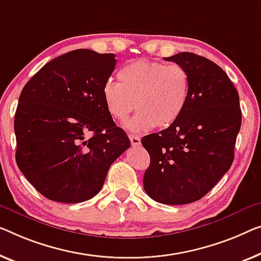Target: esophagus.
I'll return each mask as SVG.
<instances>
[{"label":"esophagus","mask_w":261,"mask_h":261,"mask_svg":"<svg viewBox=\"0 0 261 261\" xmlns=\"http://www.w3.org/2000/svg\"><path fill=\"white\" fill-rule=\"evenodd\" d=\"M129 138H130V142L134 146H138L141 145V138L138 137V136L136 135H129Z\"/></svg>","instance_id":"1"}]
</instances>
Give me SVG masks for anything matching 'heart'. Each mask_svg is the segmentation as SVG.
<instances>
[{"label":"heart","instance_id":"heart-1","mask_svg":"<svg viewBox=\"0 0 261 261\" xmlns=\"http://www.w3.org/2000/svg\"><path fill=\"white\" fill-rule=\"evenodd\" d=\"M118 82L109 80L103 99L109 114L123 122L138 111L126 127L132 132L165 129L182 114L190 98L189 72L179 64L139 60L120 68Z\"/></svg>","mask_w":261,"mask_h":261}]
</instances>
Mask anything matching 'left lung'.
<instances>
[{
    "label": "left lung",
    "mask_w": 261,
    "mask_h": 261,
    "mask_svg": "<svg viewBox=\"0 0 261 261\" xmlns=\"http://www.w3.org/2000/svg\"><path fill=\"white\" fill-rule=\"evenodd\" d=\"M164 60L189 72L190 98L172 125L142 138L150 154L143 186L158 203L190 204L231 168L242 126L239 93L227 73L207 58L179 53Z\"/></svg>",
    "instance_id": "1"
}]
</instances>
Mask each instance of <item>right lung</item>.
<instances>
[{
    "instance_id": "obj_1",
    "label": "right lung",
    "mask_w": 261,
    "mask_h": 261,
    "mask_svg": "<svg viewBox=\"0 0 261 261\" xmlns=\"http://www.w3.org/2000/svg\"><path fill=\"white\" fill-rule=\"evenodd\" d=\"M115 65V54L72 50L42 67L19 95L14 120L17 166L50 200L91 199L112 163L131 145L103 99Z\"/></svg>"
}]
</instances>
